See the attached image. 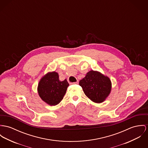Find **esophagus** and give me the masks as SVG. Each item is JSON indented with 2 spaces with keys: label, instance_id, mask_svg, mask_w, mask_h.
<instances>
[{
  "label": "esophagus",
  "instance_id": "1",
  "mask_svg": "<svg viewBox=\"0 0 148 148\" xmlns=\"http://www.w3.org/2000/svg\"><path fill=\"white\" fill-rule=\"evenodd\" d=\"M78 83H79V82H78V80L77 82H73V83H72L71 84H78Z\"/></svg>",
  "mask_w": 148,
  "mask_h": 148
}]
</instances>
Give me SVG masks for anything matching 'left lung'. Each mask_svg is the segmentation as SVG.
I'll use <instances>...</instances> for the list:
<instances>
[{
    "label": "left lung",
    "instance_id": "obj_1",
    "mask_svg": "<svg viewBox=\"0 0 148 148\" xmlns=\"http://www.w3.org/2000/svg\"><path fill=\"white\" fill-rule=\"evenodd\" d=\"M85 95L93 102L101 103L108 96L111 91L110 79L99 72L91 70L79 81Z\"/></svg>",
    "mask_w": 148,
    "mask_h": 148
}]
</instances>
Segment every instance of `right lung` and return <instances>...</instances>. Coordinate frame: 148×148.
I'll return each instance as SVG.
<instances>
[{
    "label": "right lung",
    "mask_w": 148,
    "mask_h": 148,
    "mask_svg": "<svg viewBox=\"0 0 148 148\" xmlns=\"http://www.w3.org/2000/svg\"><path fill=\"white\" fill-rule=\"evenodd\" d=\"M69 84L60 81L56 72L48 73L40 80L38 91L40 98L50 105H56L62 100Z\"/></svg>",
    "instance_id": "add662e5"
}]
</instances>
